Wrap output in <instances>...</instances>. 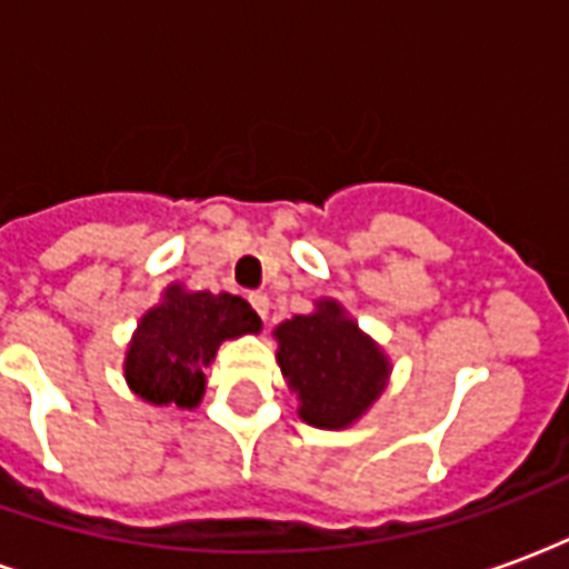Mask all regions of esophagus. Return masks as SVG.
<instances>
[{"label": "esophagus", "mask_w": 569, "mask_h": 569, "mask_svg": "<svg viewBox=\"0 0 569 569\" xmlns=\"http://www.w3.org/2000/svg\"><path fill=\"white\" fill-rule=\"evenodd\" d=\"M249 305H252V310L259 313L261 320H268V308H271V301H268L264 292H249Z\"/></svg>", "instance_id": "esophagus-1"}]
</instances>
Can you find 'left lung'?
Masks as SVG:
<instances>
[{
	"label": "left lung",
	"mask_w": 569,
	"mask_h": 569,
	"mask_svg": "<svg viewBox=\"0 0 569 569\" xmlns=\"http://www.w3.org/2000/svg\"><path fill=\"white\" fill-rule=\"evenodd\" d=\"M273 335L277 362L313 427H347L381 396L390 366L335 301H320L317 313L292 317Z\"/></svg>",
	"instance_id": "8db88e82"
}]
</instances>
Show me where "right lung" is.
Returning <instances> with one entry per match:
<instances>
[{"label":"right lung","mask_w":569,"mask_h":569,"mask_svg":"<svg viewBox=\"0 0 569 569\" xmlns=\"http://www.w3.org/2000/svg\"><path fill=\"white\" fill-rule=\"evenodd\" d=\"M261 320L240 296L167 289L158 308L142 317L128 350V383L151 406H198L203 369L224 338L259 332Z\"/></svg>","instance_id":"add662e5"}]
</instances>
